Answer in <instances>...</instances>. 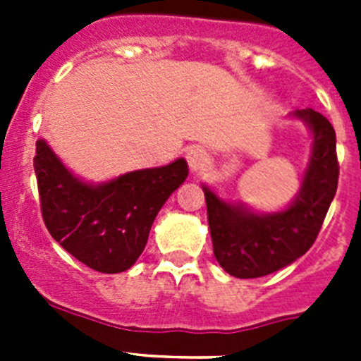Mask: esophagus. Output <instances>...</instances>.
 <instances>
[{
    "label": "esophagus",
    "instance_id": "1",
    "mask_svg": "<svg viewBox=\"0 0 361 361\" xmlns=\"http://www.w3.org/2000/svg\"><path fill=\"white\" fill-rule=\"evenodd\" d=\"M186 159H188V164H190V170L193 171V173L202 171L204 168H206V164H208V155H206V152L200 148L188 149Z\"/></svg>",
    "mask_w": 361,
    "mask_h": 361
}]
</instances>
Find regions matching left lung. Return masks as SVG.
<instances>
[{
  "label": "left lung",
  "mask_w": 361,
  "mask_h": 361,
  "mask_svg": "<svg viewBox=\"0 0 361 361\" xmlns=\"http://www.w3.org/2000/svg\"><path fill=\"white\" fill-rule=\"evenodd\" d=\"M312 133L311 157L298 195L276 213H255L244 204L224 202L202 186L213 253L226 273L258 279L282 269L314 244L338 186L336 133L320 111H293Z\"/></svg>",
  "instance_id": "obj_1"
}]
</instances>
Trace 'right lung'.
I'll use <instances>...</instances> for the list:
<instances>
[{"label":"right lung","instance_id":"right-lung-1","mask_svg":"<svg viewBox=\"0 0 361 361\" xmlns=\"http://www.w3.org/2000/svg\"><path fill=\"white\" fill-rule=\"evenodd\" d=\"M34 171L41 213L54 240L99 273H123L145 251L162 204L188 177V162L119 175L103 184L82 183L50 146L36 142Z\"/></svg>","mask_w":361,"mask_h":361}]
</instances>
